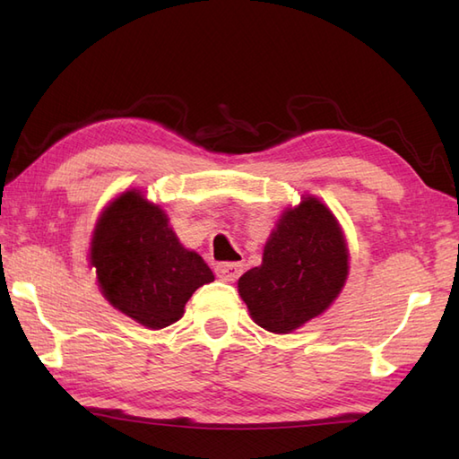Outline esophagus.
<instances>
[{
  "mask_svg": "<svg viewBox=\"0 0 459 459\" xmlns=\"http://www.w3.org/2000/svg\"><path fill=\"white\" fill-rule=\"evenodd\" d=\"M242 274V264L240 262H222L217 266V276L224 281H235Z\"/></svg>",
  "mask_w": 459,
  "mask_h": 459,
  "instance_id": "esophagus-1",
  "label": "esophagus"
}]
</instances>
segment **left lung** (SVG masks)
Segmentation results:
<instances>
[{
    "label": "left lung",
    "instance_id": "left-lung-1",
    "mask_svg": "<svg viewBox=\"0 0 459 459\" xmlns=\"http://www.w3.org/2000/svg\"><path fill=\"white\" fill-rule=\"evenodd\" d=\"M349 276V248L335 214L314 195L280 214L262 264L238 278L255 324L291 333L333 304Z\"/></svg>",
    "mask_w": 459,
    "mask_h": 459
}]
</instances>
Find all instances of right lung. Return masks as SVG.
Segmentation results:
<instances>
[{
	"instance_id": "1",
	"label": "right lung",
	"mask_w": 459,
	"mask_h": 459,
	"mask_svg": "<svg viewBox=\"0 0 459 459\" xmlns=\"http://www.w3.org/2000/svg\"><path fill=\"white\" fill-rule=\"evenodd\" d=\"M89 250L102 296L148 329L181 319L193 291L214 280L197 252L181 245L165 211L140 189L106 204Z\"/></svg>"
}]
</instances>
